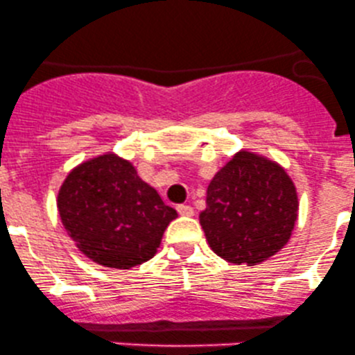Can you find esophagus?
I'll list each match as a JSON object with an SVG mask.
<instances>
[{
  "label": "esophagus",
  "mask_w": 355,
  "mask_h": 355,
  "mask_svg": "<svg viewBox=\"0 0 355 355\" xmlns=\"http://www.w3.org/2000/svg\"><path fill=\"white\" fill-rule=\"evenodd\" d=\"M178 213L181 216H193L194 215V209L189 205H178Z\"/></svg>",
  "instance_id": "1"
}]
</instances>
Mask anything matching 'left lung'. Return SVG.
Segmentation results:
<instances>
[{
  "instance_id": "1",
  "label": "left lung",
  "mask_w": 355,
  "mask_h": 355,
  "mask_svg": "<svg viewBox=\"0 0 355 355\" xmlns=\"http://www.w3.org/2000/svg\"><path fill=\"white\" fill-rule=\"evenodd\" d=\"M298 194L286 171L252 152H239L211 179L200 223L216 255L255 266L288 243Z\"/></svg>"
}]
</instances>
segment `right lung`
<instances>
[{"mask_svg":"<svg viewBox=\"0 0 355 355\" xmlns=\"http://www.w3.org/2000/svg\"><path fill=\"white\" fill-rule=\"evenodd\" d=\"M60 220L78 249L96 264L130 269L157 252L178 216L135 167L105 154L72 169L57 196Z\"/></svg>","mask_w":355,"mask_h":355,"instance_id":"right-lung-1","label":"right lung"}]
</instances>
